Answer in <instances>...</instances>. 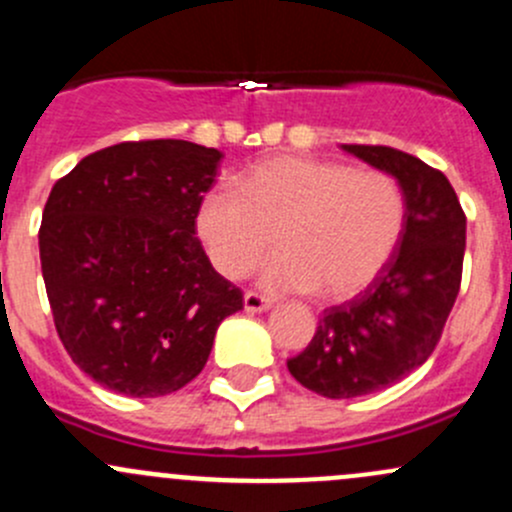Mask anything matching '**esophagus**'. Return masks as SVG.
<instances>
[{
    "instance_id": "esophagus-1",
    "label": "esophagus",
    "mask_w": 512,
    "mask_h": 512,
    "mask_svg": "<svg viewBox=\"0 0 512 512\" xmlns=\"http://www.w3.org/2000/svg\"><path fill=\"white\" fill-rule=\"evenodd\" d=\"M242 307H245V312H267V309L272 307V299L262 297V294L257 292H245V297H242Z\"/></svg>"
}]
</instances>
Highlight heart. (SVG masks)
<instances>
[{"label": "heart", "mask_w": 512, "mask_h": 512, "mask_svg": "<svg viewBox=\"0 0 512 512\" xmlns=\"http://www.w3.org/2000/svg\"><path fill=\"white\" fill-rule=\"evenodd\" d=\"M406 220L399 183L384 170L280 156L237 175V193L210 188L195 210V232L220 275L262 270L270 292H314L347 299L361 292L394 255Z\"/></svg>", "instance_id": "obj_1"}]
</instances>
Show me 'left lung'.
Returning a JSON list of instances; mask_svg holds the SVG:
<instances>
[{
	"mask_svg": "<svg viewBox=\"0 0 512 512\" xmlns=\"http://www.w3.org/2000/svg\"><path fill=\"white\" fill-rule=\"evenodd\" d=\"M399 183L396 255L352 302L324 309L312 342L287 361L304 389L354 399L389 389L431 356L461 289L466 215L441 170L389 146H342Z\"/></svg>",
	"mask_w": 512,
	"mask_h": 512,
	"instance_id": "1",
	"label": "left lung"
}]
</instances>
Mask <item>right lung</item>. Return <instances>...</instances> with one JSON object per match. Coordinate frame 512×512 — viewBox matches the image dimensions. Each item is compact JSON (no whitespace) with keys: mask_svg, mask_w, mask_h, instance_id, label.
Here are the masks:
<instances>
[{"mask_svg":"<svg viewBox=\"0 0 512 512\" xmlns=\"http://www.w3.org/2000/svg\"><path fill=\"white\" fill-rule=\"evenodd\" d=\"M223 153L190 141L118 143L51 188L39 257L56 332L74 364L133 399L203 371L220 322L242 309L195 237Z\"/></svg>","mask_w":512,"mask_h":512,"instance_id":"right-lung-1","label":"right lung"}]
</instances>
